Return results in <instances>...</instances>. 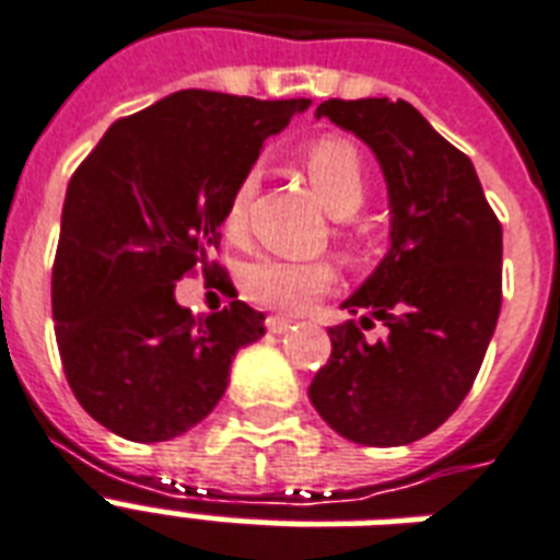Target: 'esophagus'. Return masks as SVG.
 <instances>
[{
    "label": "esophagus",
    "mask_w": 560,
    "mask_h": 560,
    "mask_svg": "<svg viewBox=\"0 0 560 560\" xmlns=\"http://www.w3.org/2000/svg\"><path fill=\"white\" fill-rule=\"evenodd\" d=\"M296 323V319H293V316H284V314H276V316H270V319H267V325H270V331L272 334H281V331H288L290 325Z\"/></svg>",
    "instance_id": "1"
}]
</instances>
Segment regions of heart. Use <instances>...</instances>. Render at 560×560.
<instances>
[{
	"mask_svg": "<svg viewBox=\"0 0 560 560\" xmlns=\"http://www.w3.org/2000/svg\"><path fill=\"white\" fill-rule=\"evenodd\" d=\"M305 171L325 209L337 218H349L366 202V165L349 139L328 136L311 144V151L305 153ZM255 191H258V168H249L229 194L223 223L232 237H241L246 232ZM334 281H337V270L325 258L296 261V258H281V255H255L241 270V290L246 296L284 314H299L311 307L316 299L334 288Z\"/></svg>",
	"mask_w": 560,
	"mask_h": 560,
	"instance_id": "b5f03b06",
	"label": "heart"
}]
</instances>
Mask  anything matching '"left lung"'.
<instances>
[{
	"label": "left lung",
	"mask_w": 560,
	"mask_h": 560,
	"mask_svg": "<svg viewBox=\"0 0 560 560\" xmlns=\"http://www.w3.org/2000/svg\"><path fill=\"white\" fill-rule=\"evenodd\" d=\"M372 148L389 188V253L342 302L360 323L334 325L311 404L342 439L398 447L456 412L482 366L503 302V226L470 160L407 101H323ZM377 318L381 341L362 331Z\"/></svg>",
	"instance_id": "left-lung-1"
}]
</instances>
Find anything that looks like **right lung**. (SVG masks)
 <instances>
[{"mask_svg": "<svg viewBox=\"0 0 560 560\" xmlns=\"http://www.w3.org/2000/svg\"><path fill=\"white\" fill-rule=\"evenodd\" d=\"M307 98L258 101L179 90L118 118L69 179L51 314L66 381L98 424L130 442H168L218 407L237 349L264 314L232 299L194 316L174 288L209 261L237 179L264 139Z\"/></svg>", "mask_w": 560, "mask_h": 560, "instance_id": "1", "label": "right lung"}]
</instances>
